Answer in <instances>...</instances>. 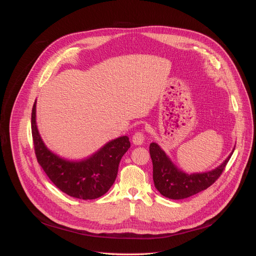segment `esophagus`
<instances>
[{
  "label": "esophagus",
  "instance_id": "1",
  "mask_svg": "<svg viewBox=\"0 0 256 256\" xmlns=\"http://www.w3.org/2000/svg\"><path fill=\"white\" fill-rule=\"evenodd\" d=\"M145 139V136H144V132L142 130H138L136 132L135 134H134L132 136V143L136 144V145H141L143 143Z\"/></svg>",
  "mask_w": 256,
  "mask_h": 256
}]
</instances>
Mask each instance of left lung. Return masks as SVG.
<instances>
[{
	"label": "left lung",
	"instance_id": "obj_1",
	"mask_svg": "<svg viewBox=\"0 0 256 256\" xmlns=\"http://www.w3.org/2000/svg\"><path fill=\"white\" fill-rule=\"evenodd\" d=\"M150 152L154 186L160 194L169 199H184L208 189L220 178L232 154V152L218 168L210 172L186 174L173 165L156 143L150 144Z\"/></svg>",
	"mask_w": 256,
	"mask_h": 256
}]
</instances>
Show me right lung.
Returning <instances> with one entry per match:
<instances>
[{
  "label": "right lung",
  "mask_w": 256,
  "mask_h": 256,
  "mask_svg": "<svg viewBox=\"0 0 256 256\" xmlns=\"http://www.w3.org/2000/svg\"><path fill=\"white\" fill-rule=\"evenodd\" d=\"M36 102L33 104L31 128L38 164L52 182L65 194L78 199H96L114 184L121 158L130 147L128 136L117 138L87 160L70 162L50 152L36 126Z\"/></svg>",
  "instance_id": "add662e5"
}]
</instances>
